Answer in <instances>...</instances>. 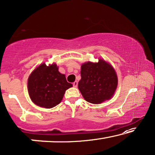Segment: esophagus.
Listing matches in <instances>:
<instances>
[{
	"instance_id": "esophagus-1",
	"label": "esophagus",
	"mask_w": 155,
	"mask_h": 155,
	"mask_svg": "<svg viewBox=\"0 0 155 155\" xmlns=\"http://www.w3.org/2000/svg\"><path fill=\"white\" fill-rule=\"evenodd\" d=\"M78 82L77 81H75V82H73V87H78Z\"/></svg>"
}]
</instances>
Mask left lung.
Instances as JSON below:
<instances>
[{
  "label": "left lung",
  "mask_w": 155,
  "mask_h": 155,
  "mask_svg": "<svg viewBox=\"0 0 155 155\" xmlns=\"http://www.w3.org/2000/svg\"><path fill=\"white\" fill-rule=\"evenodd\" d=\"M81 80L78 89L88 102L98 104L113 97L118 78L111 64L99 58L97 63L86 62L81 65Z\"/></svg>",
  "instance_id": "1"
}]
</instances>
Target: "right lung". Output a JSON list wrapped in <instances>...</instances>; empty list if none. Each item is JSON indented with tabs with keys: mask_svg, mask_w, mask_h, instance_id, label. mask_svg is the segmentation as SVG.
Instances as JSON below:
<instances>
[{
	"mask_svg": "<svg viewBox=\"0 0 155 155\" xmlns=\"http://www.w3.org/2000/svg\"><path fill=\"white\" fill-rule=\"evenodd\" d=\"M73 87L56 63H42L30 74L27 81L29 95L36 105L51 109L61 102L65 91Z\"/></svg>",
	"mask_w": 155,
	"mask_h": 155,
	"instance_id": "obj_1",
	"label": "right lung"
}]
</instances>
